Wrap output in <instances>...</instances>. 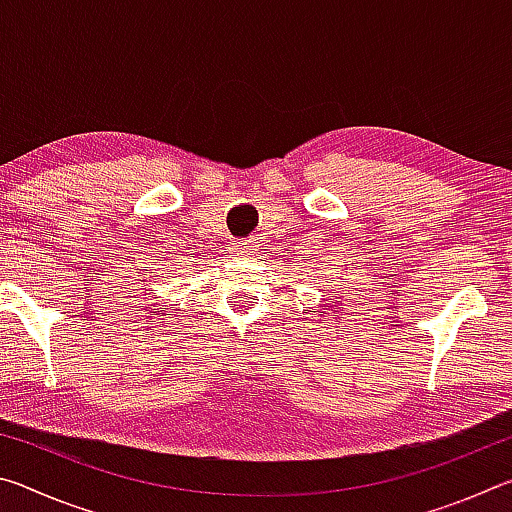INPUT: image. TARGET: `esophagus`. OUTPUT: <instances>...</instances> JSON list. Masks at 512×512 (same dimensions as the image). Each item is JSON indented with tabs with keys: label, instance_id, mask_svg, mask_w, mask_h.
<instances>
[{
	"label": "esophagus",
	"instance_id": "1",
	"mask_svg": "<svg viewBox=\"0 0 512 512\" xmlns=\"http://www.w3.org/2000/svg\"><path fill=\"white\" fill-rule=\"evenodd\" d=\"M239 250H241V255H255L257 250H259V241H257V237H248V239L241 241Z\"/></svg>",
	"mask_w": 512,
	"mask_h": 512
}]
</instances>
